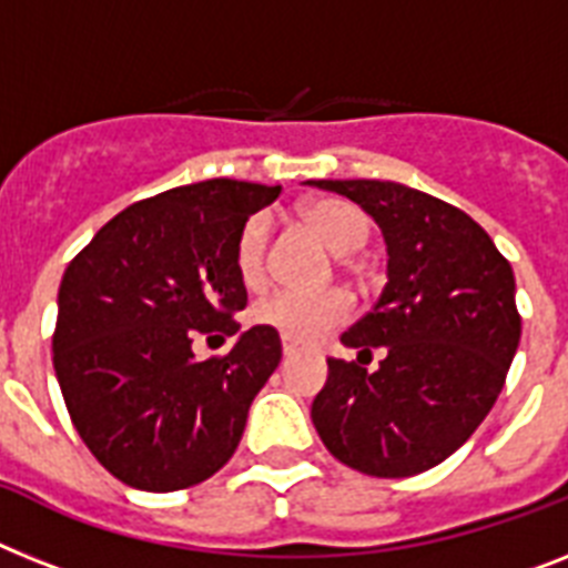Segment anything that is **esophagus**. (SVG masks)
I'll use <instances>...</instances> for the list:
<instances>
[{
    "mask_svg": "<svg viewBox=\"0 0 568 568\" xmlns=\"http://www.w3.org/2000/svg\"><path fill=\"white\" fill-rule=\"evenodd\" d=\"M281 351H284V357H295V354H302L304 345H298V342H293L284 336V339H281Z\"/></svg>",
    "mask_w": 568,
    "mask_h": 568,
    "instance_id": "34e87169",
    "label": "esophagus"
}]
</instances>
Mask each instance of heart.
<instances>
[{"label":"heart","mask_w":568,"mask_h":568,"mask_svg":"<svg viewBox=\"0 0 568 568\" xmlns=\"http://www.w3.org/2000/svg\"><path fill=\"white\" fill-rule=\"evenodd\" d=\"M302 220L316 232V237L336 255H351L357 252L368 234L372 223L365 217L359 205L339 200V196H322L302 209ZM270 217L266 214H252L237 232L234 241V266L243 284H261L266 273V252H270ZM255 322L273 327L281 336L293 342H316L334 327L345 325L351 318V298L342 290H327V293H281L266 295L252 311Z\"/></svg>","instance_id":"obj_1"}]
</instances>
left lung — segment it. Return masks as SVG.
Returning a JSON list of instances; mask_svg holds the SVG:
<instances>
[{
	"mask_svg": "<svg viewBox=\"0 0 568 568\" xmlns=\"http://www.w3.org/2000/svg\"><path fill=\"white\" fill-rule=\"evenodd\" d=\"M311 185L368 211L388 250L374 311L342 334L348 348L386 357L377 372L327 359L313 426L331 456L359 473L429 470L476 433L503 392L523 331L514 270L470 214L438 196L379 180Z\"/></svg>",
	"mask_w": 568,
	"mask_h": 568,
	"instance_id": "1",
	"label": "left lung"
}]
</instances>
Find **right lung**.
Listing matches in <instances>:
<instances>
[{
    "label": "right lung",
    "mask_w": 568,
    "mask_h": 568,
    "mask_svg": "<svg viewBox=\"0 0 568 568\" xmlns=\"http://www.w3.org/2000/svg\"><path fill=\"white\" fill-rule=\"evenodd\" d=\"M278 191L241 180L162 191L126 205L65 266L54 372L78 435L124 485H200L241 444L252 400L281 363L278 331L255 325L205 359L194 342L241 331L234 241Z\"/></svg>",
    "instance_id": "obj_1"
}]
</instances>
